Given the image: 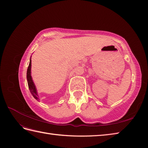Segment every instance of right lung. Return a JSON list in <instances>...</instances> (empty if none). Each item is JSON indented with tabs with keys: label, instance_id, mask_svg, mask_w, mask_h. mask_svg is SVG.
Listing matches in <instances>:
<instances>
[{
	"label": "right lung",
	"instance_id": "right-lung-1",
	"mask_svg": "<svg viewBox=\"0 0 148 148\" xmlns=\"http://www.w3.org/2000/svg\"><path fill=\"white\" fill-rule=\"evenodd\" d=\"M31 58H30L29 66H28V69H27V73H26V78H27L28 88H29V91L31 93V95H33V96L36 99L39 101V96H38V95L36 87L35 84L33 82V80L32 79V77H31Z\"/></svg>",
	"mask_w": 148,
	"mask_h": 148
}]
</instances>
